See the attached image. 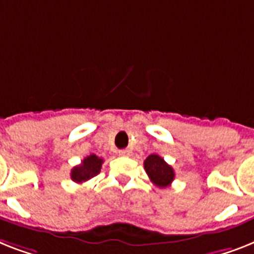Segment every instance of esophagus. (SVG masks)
Returning <instances> with one entry per match:
<instances>
[{"instance_id":"obj_1","label":"esophagus","mask_w":254,"mask_h":254,"mask_svg":"<svg viewBox=\"0 0 254 254\" xmlns=\"http://www.w3.org/2000/svg\"><path fill=\"white\" fill-rule=\"evenodd\" d=\"M119 154H120L121 156H129L130 155V150H127V148H123V150H120V151H119Z\"/></svg>"}]
</instances>
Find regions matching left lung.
I'll return each instance as SVG.
<instances>
[{"label":"left lung","instance_id":"left-lung-1","mask_svg":"<svg viewBox=\"0 0 254 254\" xmlns=\"http://www.w3.org/2000/svg\"><path fill=\"white\" fill-rule=\"evenodd\" d=\"M143 166H145L146 174L154 183V185L158 188H167L172 184L175 179V171L170 164H167L162 156L156 154L148 155L143 162Z\"/></svg>","mask_w":254,"mask_h":254}]
</instances>
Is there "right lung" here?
<instances>
[{
    "mask_svg": "<svg viewBox=\"0 0 254 254\" xmlns=\"http://www.w3.org/2000/svg\"><path fill=\"white\" fill-rule=\"evenodd\" d=\"M103 159L99 158L95 154H91L90 156H86L79 166L74 167L71 170V180L74 183H84V181L90 180L91 177L96 176V175L100 172V168H102Z\"/></svg>",
    "mask_w": 254,
    "mask_h": 254,
    "instance_id": "obj_1",
    "label": "right lung"
}]
</instances>
